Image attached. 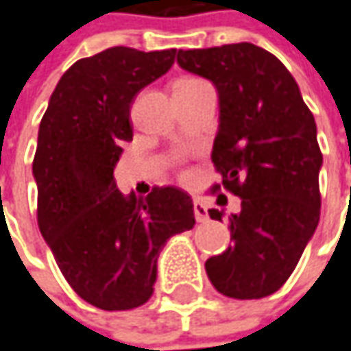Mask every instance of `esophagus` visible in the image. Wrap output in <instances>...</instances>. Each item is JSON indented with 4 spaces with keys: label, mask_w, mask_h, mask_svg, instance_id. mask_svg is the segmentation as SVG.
I'll return each instance as SVG.
<instances>
[{
    "label": "esophagus",
    "mask_w": 351,
    "mask_h": 351,
    "mask_svg": "<svg viewBox=\"0 0 351 351\" xmlns=\"http://www.w3.org/2000/svg\"><path fill=\"white\" fill-rule=\"evenodd\" d=\"M195 218L196 222H206L208 220V210L200 200H195Z\"/></svg>",
    "instance_id": "obj_1"
}]
</instances>
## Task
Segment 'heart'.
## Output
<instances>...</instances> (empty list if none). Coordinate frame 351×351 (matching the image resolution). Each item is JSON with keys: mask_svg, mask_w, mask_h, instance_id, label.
I'll use <instances>...</instances> for the list:
<instances>
[{"mask_svg": "<svg viewBox=\"0 0 351 351\" xmlns=\"http://www.w3.org/2000/svg\"><path fill=\"white\" fill-rule=\"evenodd\" d=\"M198 85H204V81L196 79V77H182L175 83V89H191V87H198Z\"/></svg>", "mask_w": 351, "mask_h": 351, "instance_id": "heart-1", "label": "heart"}]
</instances>
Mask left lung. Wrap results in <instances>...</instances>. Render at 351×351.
<instances>
[{"instance_id": "8db88e82", "label": "left lung", "mask_w": 351, "mask_h": 351, "mask_svg": "<svg viewBox=\"0 0 351 351\" xmlns=\"http://www.w3.org/2000/svg\"><path fill=\"white\" fill-rule=\"evenodd\" d=\"M176 63L217 87L210 156L222 182L213 193L240 196V213L228 217L232 246L206 260V274L228 298L270 296L290 278L319 222L314 114L284 63L252 43L178 49ZM208 215L222 220L218 208Z\"/></svg>"}]
</instances>
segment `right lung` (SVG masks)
<instances>
[{
	"instance_id": "obj_1",
	"label": "right lung",
	"mask_w": 351,
	"mask_h": 351,
	"mask_svg": "<svg viewBox=\"0 0 351 351\" xmlns=\"http://www.w3.org/2000/svg\"><path fill=\"white\" fill-rule=\"evenodd\" d=\"M176 49L111 47L59 79L41 119L33 176L37 222L73 290L101 310H133L153 296L167 240L195 226L193 198L176 186L123 195L121 145L133 141L131 105L175 63Z\"/></svg>"
}]
</instances>
